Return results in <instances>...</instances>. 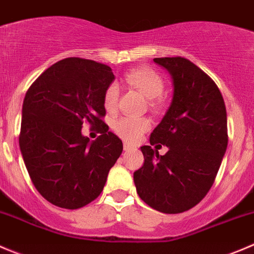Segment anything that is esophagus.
<instances>
[{"label":"esophagus","mask_w":254,"mask_h":254,"mask_svg":"<svg viewBox=\"0 0 254 254\" xmlns=\"http://www.w3.org/2000/svg\"><path fill=\"white\" fill-rule=\"evenodd\" d=\"M132 145H130V144H128V143H124V149L125 150H126V152H128V150H130V149H132Z\"/></svg>","instance_id":"obj_1"}]
</instances>
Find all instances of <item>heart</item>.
I'll return each instance as SVG.
<instances>
[{
  "label": "heart",
  "mask_w": 254,
  "mask_h": 254,
  "mask_svg": "<svg viewBox=\"0 0 254 254\" xmlns=\"http://www.w3.org/2000/svg\"><path fill=\"white\" fill-rule=\"evenodd\" d=\"M125 79L129 85L139 90L145 97L149 99V106L153 111H158L162 107V95L164 92L165 84L159 72L152 67H138L132 69L125 75ZM120 90L117 84L112 82L104 92V107L106 111H115L117 106ZM150 122L144 117H120L115 120L112 128L115 132L127 142H134L148 128Z\"/></svg>",
  "instance_id": "1"
}]
</instances>
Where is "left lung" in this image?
<instances>
[{
    "label": "left lung",
    "mask_w": 254,
    "mask_h": 254,
    "mask_svg": "<svg viewBox=\"0 0 254 254\" xmlns=\"http://www.w3.org/2000/svg\"><path fill=\"white\" fill-rule=\"evenodd\" d=\"M170 72L174 95L162 122L140 150L144 163L133 173L137 194L152 209L180 213L199 204L211 189L227 148V114L215 81L182 57L155 58ZM170 150L159 156L151 147Z\"/></svg>",
    "instance_id": "obj_1"
}]
</instances>
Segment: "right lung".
Listing matches in <instances>:
<instances>
[{
	"mask_svg": "<svg viewBox=\"0 0 254 254\" xmlns=\"http://www.w3.org/2000/svg\"><path fill=\"white\" fill-rule=\"evenodd\" d=\"M111 67L82 58H65L31 85L22 107L19 148L39 194L63 209L94 201L106 184L124 145L104 122V92ZM82 124L100 135L90 142Z\"/></svg>",
	"mask_w": 254,
	"mask_h": 254,
	"instance_id": "obj_1",
	"label": "right lung"
}]
</instances>
